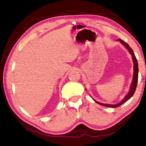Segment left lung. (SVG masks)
<instances>
[{
  "mask_svg": "<svg viewBox=\"0 0 146 146\" xmlns=\"http://www.w3.org/2000/svg\"><path fill=\"white\" fill-rule=\"evenodd\" d=\"M117 41H120L121 44H123V46H125V48H126L127 49V50L129 51V53L131 55L132 58H133V63H134V66H133V70H134V73H133V82L131 85L130 87V90L129 91V93L127 94V95L125 96L124 98L122 100H121V102L117 104H102V103H100L97 102V101L95 100L96 102L98 103V104L102 105L104 106H106V107H110V108H117L118 106H121L123 104V103H125L126 101H127L129 98H131L132 96L134 95V93L135 92L136 88H137V82H138V62H137V58L135 55V53L133 52V49L130 48L128 44L121 39H118L117 40Z\"/></svg>",
  "mask_w": 146,
  "mask_h": 146,
  "instance_id": "1",
  "label": "left lung"
}]
</instances>
